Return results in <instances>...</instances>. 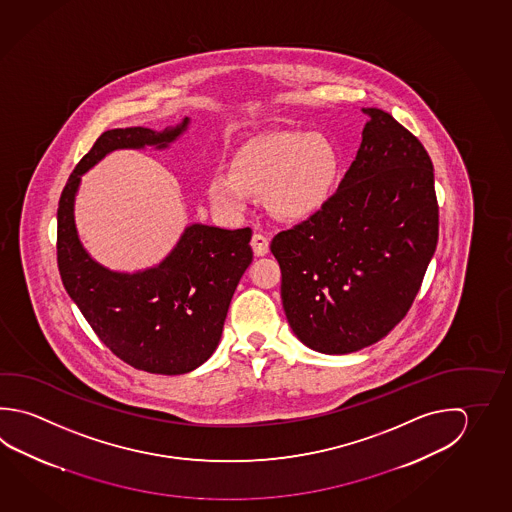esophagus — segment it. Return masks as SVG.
Wrapping results in <instances>:
<instances>
[{
	"mask_svg": "<svg viewBox=\"0 0 512 512\" xmlns=\"http://www.w3.org/2000/svg\"><path fill=\"white\" fill-rule=\"evenodd\" d=\"M252 251L256 256H265L269 252V238L265 234L256 233L251 240Z\"/></svg>",
	"mask_w": 512,
	"mask_h": 512,
	"instance_id": "1",
	"label": "esophagus"
}]
</instances>
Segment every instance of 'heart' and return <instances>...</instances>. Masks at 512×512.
Instances as JSON below:
<instances>
[{"mask_svg": "<svg viewBox=\"0 0 512 512\" xmlns=\"http://www.w3.org/2000/svg\"><path fill=\"white\" fill-rule=\"evenodd\" d=\"M337 178L334 144L319 133L279 131L249 140L233 158V173H214L207 196L218 213L240 216L251 195L267 196L272 213L299 220L316 213Z\"/></svg>", "mask_w": 512, "mask_h": 512, "instance_id": "1", "label": "heart"}]
</instances>
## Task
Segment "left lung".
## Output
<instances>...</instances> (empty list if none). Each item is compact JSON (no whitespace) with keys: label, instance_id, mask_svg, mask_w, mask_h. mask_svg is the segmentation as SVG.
<instances>
[{"label":"left lung","instance_id":"left-lung-1","mask_svg":"<svg viewBox=\"0 0 512 512\" xmlns=\"http://www.w3.org/2000/svg\"><path fill=\"white\" fill-rule=\"evenodd\" d=\"M363 113L361 146L335 195L270 243L290 328L319 354H352L390 334L437 249L428 151L390 113Z\"/></svg>","mask_w":512,"mask_h":512}]
</instances>
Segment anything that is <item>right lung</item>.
<instances>
[{
	"instance_id": "1",
	"label": "right lung",
	"mask_w": 512,
	"mask_h": 512,
	"mask_svg": "<svg viewBox=\"0 0 512 512\" xmlns=\"http://www.w3.org/2000/svg\"><path fill=\"white\" fill-rule=\"evenodd\" d=\"M177 126L104 131L68 178L57 209V265L68 296L113 354L137 370L193 372L213 355L234 290L251 265L252 231L191 223L155 267L108 269L93 260L75 227L81 177L117 149L169 148L187 130Z\"/></svg>"
}]
</instances>
